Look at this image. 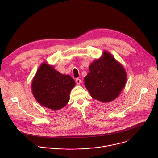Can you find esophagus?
<instances>
[{"label":"esophagus","instance_id":"34e87169","mask_svg":"<svg viewBox=\"0 0 158 158\" xmlns=\"http://www.w3.org/2000/svg\"><path fill=\"white\" fill-rule=\"evenodd\" d=\"M76 84H77V85H79V84L81 83V80L80 79L77 78V79H76Z\"/></svg>","mask_w":158,"mask_h":158}]
</instances>
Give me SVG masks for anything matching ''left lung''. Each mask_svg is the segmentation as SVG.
I'll return each mask as SVG.
<instances>
[{
  "label": "left lung",
  "instance_id": "left-lung-1",
  "mask_svg": "<svg viewBox=\"0 0 158 158\" xmlns=\"http://www.w3.org/2000/svg\"><path fill=\"white\" fill-rule=\"evenodd\" d=\"M84 85L94 99L109 102L116 99L126 85L127 74L124 67L112 55L104 51L102 56L89 67Z\"/></svg>",
  "mask_w": 158,
  "mask_h": 158
}]
</instances>
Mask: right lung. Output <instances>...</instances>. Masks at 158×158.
Here are the masks:
<instances>
[{"instance_id":"1","label":"right lung","mask_w":158,"mask_h":158,"mask_svg":"<svg viewBox=\"0 0 158 158\" xmlns=\"http://www.w3.org/2000/svg\"><path fill=\"white\" fill-rule=\"evenodd\" d=\"M75 85L71 76L62 74L52 65L44 62L32 79L31 88L33 96L41 106L59 110L68 103Z\"/></svg>"}]
</instances>
